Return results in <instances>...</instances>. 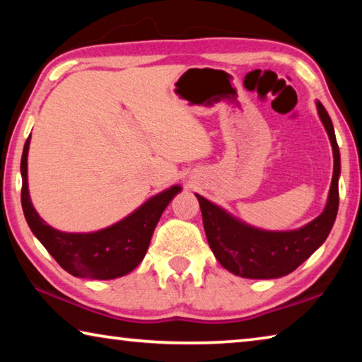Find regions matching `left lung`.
Returning <instances> with one entry per match:
<instances>
[{
  "label": "left lung",
  "instance_id": "obj_1",
  "mask_svg": "<svg viewBox=\"0 0 362 362\" xmlns=\"http://www.w3.org/2000/svg\"><path fill=\"white\" fill-rule=\"evenodd\" d=\"M316 108L332 145L334 173L326 207L310 223L286 231L257 228L196 193L207 243L220 265L236 276L249 279L286 276L320 249L332 230L339 211L340 150L326 108L320 100H316Z\"/></svg>",
  "mask_w": 362,
  "mask_h": 362
}]
</instances>
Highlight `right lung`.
<instances>
[{"instance_id":"obj_1","label":"right lung","mask_w":362,"mask_h":362,"mask_svg":"<svg viewBox=\"0 0 362 362\" xmlns=\"http://www.w3.org/2000/svg\"><path fill=\"white\" fill-rule=\"evenodd\" d=\"M28 148L30 137L23 146L22 209L27 223L38 241L47 249L65 272L76 278L115 279L129 274L137 268L148 250L153 231L180 185H173L140 204L129 216L105 228L88 233L56 230L40 217L28 192Z\"/></svg>"}]
</instances>
